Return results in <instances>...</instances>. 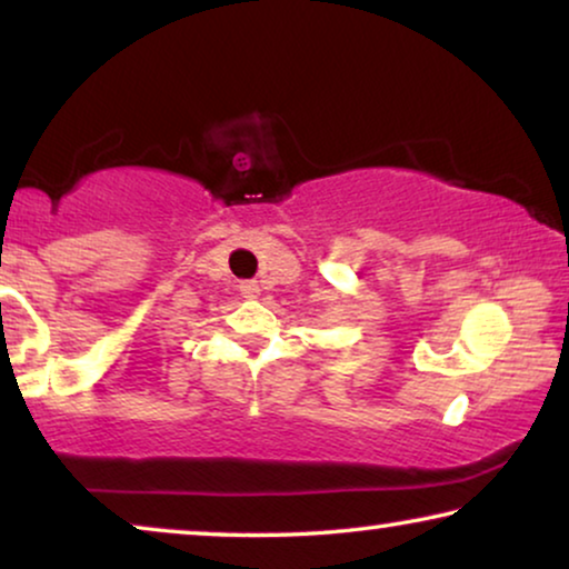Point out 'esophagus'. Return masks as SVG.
I'll return each instance as SVG.
<instances>
[{
  "mask_svg": "<svg viewBox=\"0 0 569 569\" xmlns=\"http://www.w3.org/2000/svg\"><path fill=\"white\" fill-rule=\"evenodd\" d=\"M240 292H243L246 298H256V295H259V284H256V282H243V284H240Z\"/></svg>",
  "mask_w": 569,
  "mask_h": 569,
  "instance_id": "esophagus-1",
  "label": "esophagus"
}]
</instances>
